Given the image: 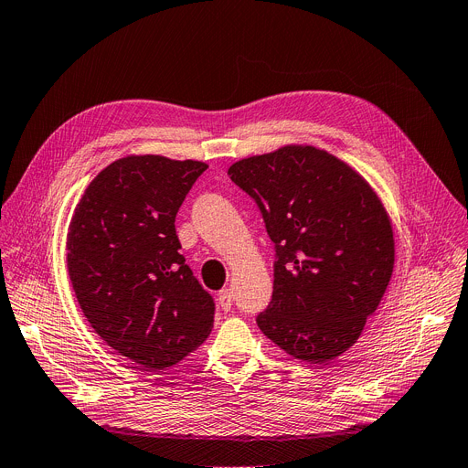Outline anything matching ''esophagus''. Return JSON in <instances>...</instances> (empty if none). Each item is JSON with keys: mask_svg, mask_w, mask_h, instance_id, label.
<instances>
[{"mask_svg": "<svg viewBox=\"0 0 468 468\" xmlns=\"http://www.w3.org/2000/svg\"><path fill=\"white\" fill-rule=\"evenodd\" d=\"M232 299H234L232 289H222V292H220L218 297H217L218 306H220L222 310H225V313H229V310L232 308Z\"/></svg>", "mask_w": 468, "mask_h": 468, "instance_id": "34e87169", "label": "esophagus"}]
</instances>
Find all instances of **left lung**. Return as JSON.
<instances>
[{
  "mask_svg": "<svg viewBox=\"0 0 468 468\" xmlns=\"http://www.w3.org/2000/svg\"><path fill=\"white\" fill-rule=\"evenodd\" d=\"M276 246L274 292L257 325L289 356L327 364L362 335L394 269L387 209L364 176L316 146L230 165Z\"/></svg>",
  "mask_w": 468,
  "mask_h": 468,
  "instance_id": "left-lung-1",
  "label": "left lung"
}]
</instances>
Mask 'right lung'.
<instances>
[{
    "label": "right lung",
    "instance_id": "right-lung-1",
    "mask_svg": "<svg viewBox=\"0 0 468 468\" xmlns=\"http://www.w3.org/2000/svg\"><path fill=\"white\" fill-rule=\"evenodd\" d=\"M207 164L127 155L74 209L66 262L83 316L131 362L165 369L211 333L215 303L181 255L175 217Z\"/></svg>",
    "mask_w": 468,
    "mask_h": 468
}]
</instances>
